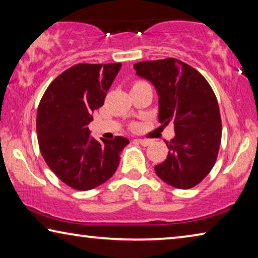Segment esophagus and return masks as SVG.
Wrapping results in <instances>:
<instances>
[{
    "mask_svg": "<svg viewBox=\"0 0 258 258\" xmlns=\"http://www.w3.org/2000/svg\"><path fill=\"white\" fill-rule=\"evenodd\" d=\"M137 141L140 143V145L143 146V147H147V146H149V145H151V143H152L151 140H146V139H138Z\"/></svg>",
    "mask_w": 258,
    "mask_h": 258,
    "instance_id": "34e87169",
    "label": "esophagus"
}]
</instances>
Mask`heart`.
Wrapping results in <instances>:
<instances>
[{"instance_id":"obj_1","label":"heart","mask_w":258,"mask_h":258,"mask_svg":"<svg viewBox=\"0 0 258 258\" xmlns=\"http://www.w3.org/2000/svg\"><path fill=\"white\" fill-rule=\"evenodd\" d=\"M142 84H147V83H146V82H143V81H138V82H135V83H134V85H133V86L142 85Z\"/></svg>"}]
</instances>
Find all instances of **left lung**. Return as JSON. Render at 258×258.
Here are the masks:
<instances>
[{
  "label": "left lung",
  "instance_id": "1",
  "mask_svg": "<svg viewBox=\"0 0 258 258\" xmlns=\"http://www.w3.org/2000/svg\"><path fill=\"white\" fill-rule=\"evenodd\" d=\"M134 69L158 93L159 123H172L175 131V137L166 141L167 158L155 166L156 174L177 189L196 186L212 171L221 146L215 93L202 74L181 60L142 61Z\"/></svg>",
  "mask_w": 258,
  "mask_h": 258
}]
</instances>
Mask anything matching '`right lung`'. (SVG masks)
<instances>
[{
	"mask_svg": "<svg viewBox=\"0 0 258 258\" xmlns=\"http://www.w3.org/2000/svg\"><path fill=\"white\" fill-rule=\"evenodd\" d=\"M120 67V62L77 63L51 83L38 106L41 154L51 171L75 190H91L108 181L130 143L123 137L98 141L87 127Z\"/></svg>",
	"mask_w": 258,
	"mask_h": 258,
	"instance_id": "1",
	"label": "right lung"
}]
</instances>
